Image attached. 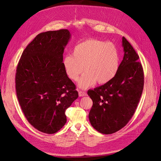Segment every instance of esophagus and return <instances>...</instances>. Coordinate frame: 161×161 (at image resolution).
<instances>
[{
    "label": "esophagus",
    "instance_id": "obj_1",
    "mask_svg": "<svg viewBox=\"0 0 161 161\" xmlns=\"http://www.w3.org/2000/svg\"><path fill=\"white\" fill-rule=\"evenodd\" d=\"M87 96V93L86 92L79 91V96L80 97H83V96Z\"/></svg>",
    "mask_w": 161,
    "mask_h": 161
}]
</instances>
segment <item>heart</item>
<instances>
[{
    "instance_id": "heart-1",
    "label": "heart",
    "mask_w": 161,
    "mask_h": 161,
    "mask_svg": "<svg viewBox=\"0 0 161 161\" xmlns=\"http://www.w3.org/2000/svg\"><path fill=\"white\" fill-rule=\"evenodd\" d=\"M119 64L117 46L97 39L86 40L77 44L72 55H66L62 60L65 73L71 80L77 81L84 69L86 71L78 81V86L83 89L97 81L100 85L109 82L117 74Z\"/></svg>"
}]
</instances>
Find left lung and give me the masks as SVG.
I'll return each mask as SVG.
<instances>
[{"instance_id":"1","label":"left lung","mask_w":161,"mask_h":161,"mask_svg":"<svg viewBox=\"0 0 161 161\" xmlns=\"http://www.w3.org/2000/svg\"><path fill=\"white\" fill-rule=\"evenodd\" d=\"M124 56L115 77L107 84L88 90L93 101L89 114L92 127L98 132L114 133L126 125L138 105L144 86V74L139 56L122 38Z\"/></svg>"}]
</instances>
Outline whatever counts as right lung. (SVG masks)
I'll list each match as a JSON object with an SVG mask.
<instances>
[{"instance_id": "obj_1", "label": "right lung", "mask_w": 161, "mask_h": 161, "mask_svg": "<svg viewBox=\"0 0 161 161\" xmlns=\"http://www.w3.org/2000/svg\"><path fill=\"white\" fill-rule=\"evenodd\" d=\"M70 38L67 29L38 34L23 51L16 68V92L23 114L44 133L53 134L64 126L65 110L78 97L62 65Z\"/></svg>"}]
</instances>
